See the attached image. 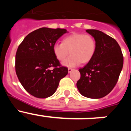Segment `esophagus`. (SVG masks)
Returning a JSON list of instances; mask_svg holds the SVG:
<instances>
[{
  "label": "esophagus",
  "mask_w": 131,
  "mask_h": 131,
  "mask_svg": "<svg viewBox=\"0 0 131 131\" xmlns=\"http://www.w3.org/2000/svg\"><path fill=\"white\" fill-rule=\"evenodd\" d=\"M73 70V69H71V68H68V72L69 73H71Z\"/></svg>",
  "instance_id": "obj_1"
}]
</instances>
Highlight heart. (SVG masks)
<instances>
[{
  "instance_id": "b5f03b06",
  "label": "heart",
  "mask_w": 131,
  "mask_h": 131,
  "mask_svg": "<svg viewBox=\"0 0 131 131\" xmlns=\"http://www.w3.org/2000/svg\"><path fill=\"white\" fill-rule=\"evenodd\" d=\"M96 42L93 36L89 34L75 33L67 36L62 40V44H55L52 51L58 61L64 60L69 54L71 55L62 64L68 68H73L80 63H89L95 54Z\"/></svg>"
}]
</instances>
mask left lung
I'll list each match as a JSON object with an SVG mask.
<instances>
[{"instance_id":"1","label":"left lung","mask_w":131,"mask_h":131,"mask_svg":"<svg viewBox=\"0 0 131 131\" xmlns=\"http://www.w3.org/2000/svg\"><path fill=\"white\" fill-rule=\"evenodd\" d=\"M86 31L95 39L96 50L93 58L79 69L81 78L77 86L84 96L101 98L115 86L123 66V56L115 39L98 30Z\"/></svg>"}]
</instances>
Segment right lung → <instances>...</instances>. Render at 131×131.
Masks as SVG:
<instances>
[{"label":"right lung","instance_id":"add662e5","mask_svg":"<svg viewBox=\"0 0 131 131\" xmlns=\"http://www.w3.org/2000/svg\"><path fill=\"white\" fill-rule=\"evenodd\" d=\"M67 32L65 29L42 27L27 35L18 47L16 75L25 91L36 98L52 95L68 73V68L60 65L52 51L56 40Z\"/></svg>","mask_w":131,"mask_h":131}]
</instances>
